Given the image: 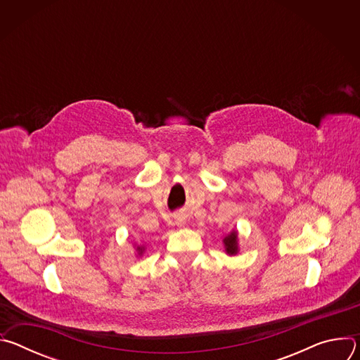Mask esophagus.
Here are the masks:
<instances>
[{"label":"esophagus","mask_w":360,"mask_h":360,"mask_svg":"<svg viewBox=\"0 0 360 360\" xmlns=\"http://www.w3.org/2000/svg\"><path fill=\"white\" fill-rule=\"evenodd\" d=\"M185 215H182V214H178L176 217H175V224L178 225V226H184L185 225Z\"/></svg>","instance_id":"1"}]
</instances>
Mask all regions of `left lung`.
Masks as SVG:
<instances>
[{"instance_id":"obj_1","label":"left lung","mask_w":360,"mask_h":360,"mask_svg":"<svg viewBox=\"0 0 360 360\" xmlns=\"http://www.w3.org/2000/svg\"><path fill=\"white\" fill-rule=\"evenodd\" d=\"M224 245H225V252L228 255H236L239 250L238 246V232L232 231L228 236L224 238Z\"/></svg>"}]
</instances>
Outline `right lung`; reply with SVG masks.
Masks as SVG:
<instances>
[{"label": "right lung", "instance_id": "obj_1", "mask_svg": "<svg viewBox=\"0 0 360 360\" xmlns=\"http://www.w3.org/2000/svg\"><path fill=\"white\" fill-rule=\"evenodd\" d=\"M143 250H145V248H143V246H136V252H138V255H142V253H143Z\"/></svg>", "mask_w": 360, "mask_h": 360}]
</instances>
